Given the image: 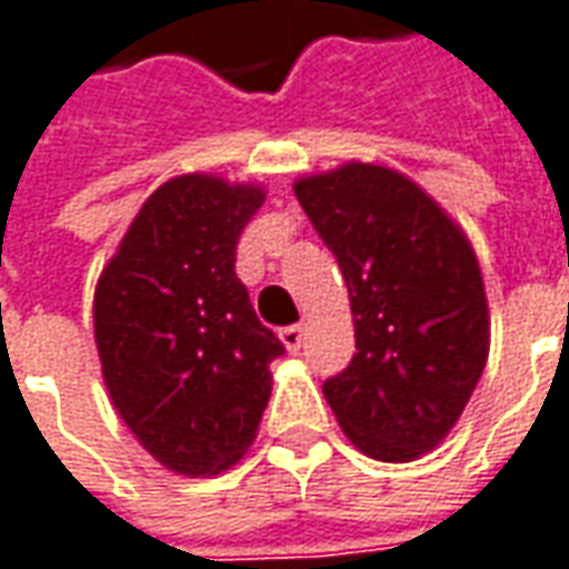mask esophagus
<instances>
[{
	"label": "esophagus",
	"instance_id": "esophagus-1",
	"mask_svg": "<svg viewBox=\"0 0 569 569\" xmlns=\"http://www.w3.org/2000/svg\"><path fill=\"white\" fill-rule=\"evenodd\" d=\"M303 338H307L303 326H288V329H281V341H284V347H288L291 353H297V350L303 347Z\"/></svg>",
	"mask_w": 569,
	"mask_h": 569
}]
</instances>
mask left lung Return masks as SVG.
Instances as JSON below:
<instances>
[{"label":"left lung","instance_id":"1","mask_svg":"<svg viewBox=\"0 0 569 569\" xmlns=\"http://www.w3.org/2000/svg\"><path fill=\"white\" fill-rule=\"evenodd\" d=\"M350 291L357 353L322 385L347 438L407 463L463 413L489 357L482 272L463 231L413 181L350 162L293 187Z\"/></svg>","mask_w":569,"mask_h":569}]
</instances>
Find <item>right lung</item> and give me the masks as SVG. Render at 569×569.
Masks as SVG:
<instances>
[{
  "label": "right lung",
  "instance_id": "1",
  "mask_svg": "<svg viewBox=\"0 0 569 569\" xmlns=\"http://www.w3.org/2000/svg\"><path fill=\"white\" fill-rule=\"evenodd\" d=\"M262 190L209 174L162 184L106 266L93 300L118 417L169 470H228L257 436L284 353L234 272Z\"/></svg>",
  "mask_w": 569,
  "mask_h": 569
}]
</instances>
